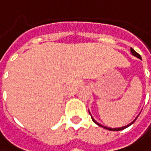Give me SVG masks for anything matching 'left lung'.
<instances>
[{"label":"left lung","instance_id":"obj_1","mask_svg":"<svg viewBox=\"0 0 151 151\" xmlns=\"http://www.w3.org/2000/svg\"><path fill=\"white\" fill-rule=\"evenodd\" d=\"M131 52H132V54H133V55H134V56H136V57H137V58H140V59H141V57H140V54H138V53H136V51H135V50H133V49H132V48H131ZM89 114L91 115V113H90V112H89ZM91 117H92V120H93V122H94V123H96V124H97V126H99V127H103V128H104V129H106V130H109V131H122V130H124V129H126V128H127V127H130V126H131V125H132V124H133V123H134V122H136V119H137V117H136V118L135 119V120H134V121H133V122H132L130 123V124H128V125H127V126H125V127H119V128H110V127H104V126H102V125H101V124H99V123L97 122H96V121H95V120H94V119L93 118V116H91Z\"/></svg>","mask_w":151,"mask_h":151}]
</instances>
